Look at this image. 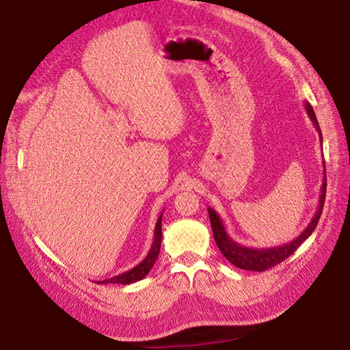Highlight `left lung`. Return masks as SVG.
Returning <instances> with one entry per match:
<instances>
[{
  "label": "left lung",
  "mask_w": 350,
  "mask_h": 350,
  "mask_svg": "<svg viewBox=\"0 0 350 350\" xmlns=\"http://www.w3.org/2000/svg\"><path fill=\"white\" fill-rule=\"evenodd\" d=\"M304 107H306V111L309 114L310 120L314 122L317 131H319L320 142L323 144L320 125H319V120H317V118H315L314 109L310 107L309 103H304ZM325 199H326V167H325V177H323L319 208H317L314 217H312V220H310V224L306 226V230H304L297 239L289 241V243L274 246V247H260V250L258 247L241 246L237 243V241H234L230 236H228L226 228L224 225V221H221L220 215L215 213L213 208H208V214H209V220H211L215 245L219 246L220 252L224 254L228 262L234 266H237V268H240V269L256 271V272H262V271L269 269V268H272V266L282 263L283 260H286L291 256V254H294L297 247L300 246L303 241L314 232V230L317 228V225H319V220L321 217Z\"/></svg>",
  "instance_id": "1"
}]
</instances>
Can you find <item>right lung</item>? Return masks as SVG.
<instances>
[{
    "instance_id": "right-lung-1",
    "label": "right lung",
    "mask_w": 350,
    "mask_h": 350,
    "mask_svg": "<svg viewBox=\"0 0 350 350\" xmlns=\"http://www.w3.org/2000/svg\"><path fill=\"white\" fill-rule=\"evenodd\" d=\"M161 241H162V214L159 215L157 219V224L154 228V240H153V245H151L150 252L147 254V257H145L142 262L137 266H135L133 269L122 272V274L119 275H114L111 278H105V280H99L96 283L98 284H109V283L130 284V283L142 280V278L151 271V268H153L156 258L159 257V252H161Z\"/></svg>"
}]
</instances>
